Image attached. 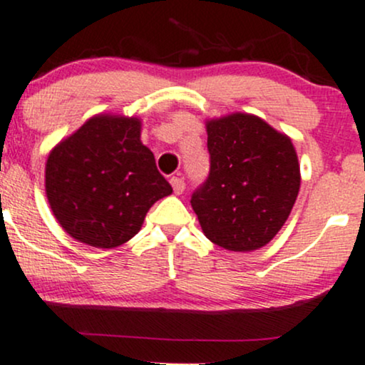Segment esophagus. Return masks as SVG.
<instances>
[{
    "label": "esophagus",
    "instance_id": "1",
    "mask_svg": "<svg viewBox=\"0 0 365 365\" xmlns=\"http://www.w3.org/2000/svg\"><path fill=\"white\" fill-rule=\"evenodd\" d=\"M170 184H172V190H174L175 195H182L184 187H186V182H184L182 178H172Z\"/></svg>",
    "mask_w": 365,
    "mask_h": 365
}]
</instances>
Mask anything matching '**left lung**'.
I'll list each match as a JSON object with an SVG mask.
<instances>
[{
	"instance_id": "obj_1",
	"label": "left lung",
	"mask_w": 365,
	"mask_h": 365,
	"mask_svg": "<svg viewBox=\"0 0 365 365\" xmlns=\"http://www.w3.org/2000/svg\"><path fill=\"white\" fill-rule=\"evenodd\" d=\"M207 134L210 172L191 196L205 236L231 252L265 247L300 191L292 139L250 113L212 118Z\"/></svg>"
}]
</instances>
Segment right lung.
Wrapping results in <instances>:
<instances>
[{
    "label": "right lung",
    "mask_w": 365,
    "mask_h": 365,
    "mask_svg": "<svg viewBox=\"0 0 365 365\" xmlns=\"http://www.w3.org/2000/svg\"><path fill=\"white\" fill-rule=\"evenodd\" d=\"M139 138V118L96 115L51 150L46 196L73 240L120 247L138 235L151 205L172 193Z\"/></svg>",
    "instance_id": "1"
}]
</instances>
